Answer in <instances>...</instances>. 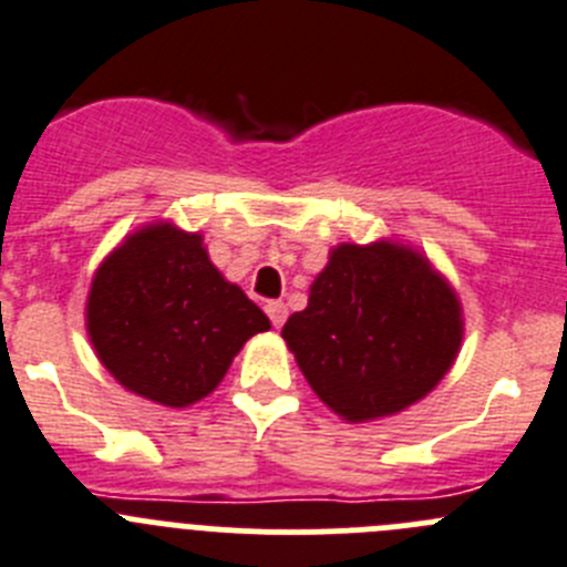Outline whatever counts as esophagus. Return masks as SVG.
Instances as JSON below:
<instances>
[{
    "instance_id": "esophagus-1",
    "label": "esophagus",
    "mask_w": 567,
    "mask_h": 567,
    "mask_svg": "<svg viewBox=\"0 0 567 567\" xmlns=\"http://www.w3.org/2000/svg\"><path fill=\"white\" fill-rule=\"evenodd\" d=\"M266 313H268V319H271L274 327H282L285 319H288V308H285L282 301H268Z\"/></svg>"
}]
</instances>
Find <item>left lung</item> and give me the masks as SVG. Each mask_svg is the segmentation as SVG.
I'll use <instances>...</instances> for the list:
<instances>
[{
    "mask_svg": "<svg viewBox=\"0 0 567 567\" xmlns=\"http://www.w3.org/2000/svg\"><path fill=\"white\" fill-rule=\"evenodd\" d=\"M464 321L456 290L420 251L341 243L282 338L310 389L349 422L396 414L453 367Z\"/></svg>",
    "mask_w": 567,
    "mask_h": 567,
    "instance_id": "left-lung-1",
    "label": "left lung"
}]
</instances>
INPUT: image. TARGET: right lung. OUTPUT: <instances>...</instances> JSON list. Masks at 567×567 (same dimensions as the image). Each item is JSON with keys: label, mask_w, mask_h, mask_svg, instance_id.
Instances as JSON below:
<instances>
[{"label": "right lung", "mask_w": 567, "mask_h": 567, "mask_svg": "<svg viewBox=\"0 0 567 567\" xmlns=\"http://www.w3.org/2000/svg\"><path fill=\"white\" fill-rule=\"evenodd\" d=\"M100 363L134 394L187 409L271 321L209 262L204 237L151 224L100 262L86 299Z\"/></svg>", "instance_id": "add662e5"}]
</instances>
